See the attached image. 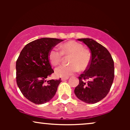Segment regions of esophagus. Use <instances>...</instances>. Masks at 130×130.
Here are the masks:
<instances>
[{
  "mask_svg": "<svg viewBox=\"0 0 130 130\" xmlns=\"http://www.w3.org/2000/svg\"><path fill=\"white\" fill-rule=\"evenodd\" d=\"M68 78H69V77H62V78H61V80H63V81H64V80H66L67 79H68Z\"/></svg>",
  "mask_w": 130,
  "mask_h": 130,
  "instance_id": "1",
  "label": "esophagus"
}]
</instances>
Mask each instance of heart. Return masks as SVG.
Returning a JSON list of instances; mask_svg holds the SVG:
<instances>
[{"label": "heart", "instance_id": "heart-1", "mask_svg": "<svg viewBox=\"0 0 130 130\" xmlns=\"http://www.w3.org/2000/svg\"><path fill=\"white\" fill-rule=\"evenodd\" d=\"M60 50L53 48L48 54V59L51 65L56 66L61 62L62 55H71L68 63L70 65H61L55 69L57 76L67 77L72 75L79 69L83 71L90 65L92 54L90 51L84 49L83 45L76 41H70L60 46Z\"/></svg>", "mask_w": 130, "mask_h": 130}]
</instances>
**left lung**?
<instances>
[{
  "label": "left lung",
  "mask_w": 130,
  "mask_h": 130,
  "mask_svg": "<svg viewBox=\"0 0 130 130\" xmlns=\"http://www.w3.org/2000/svg\"><path fill=\"white\" fill-rule=\"evenodd\" d=\"M77 40L89 47L92 59L89 66L79 77V83L74 89V93L86 103H96L109 92L114 77V61L108 50L95 40Z\"/></svg>",
  "instance_id": "obj_1"
}]
</instances>
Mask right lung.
Returning a JSON list of instances; mask_svg holds the SVG:
<instances>
[{"label":"right lung","instance_id":"1","mask_svg":"<svg viewBox=\"0 0 130 130\" xmlns=\"http://www.w3.org/2000/svg\"><path fill=\"white\" fill-rule=\"evenodd\" d=\"M63 40L42 38L28 43L21 52L16 64V83L22 95L31 102L41 104L54 97L61 83L47 78L54 73L49 53Z\"/></svg>","mask_w":130,"mask_h":130}]
</instances>
